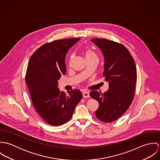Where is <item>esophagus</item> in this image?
<instances>
[{
  "instance_id": "1",
  "label": "esophagus",
  "mask_w": 160,
  "mask_h": 160,
  "mask_svg": "<svg viewBox=\"0 0 160 160\" xmlns=\"http://www.w3.org/2000/svg\"><path fill=\"white\" fill-rule=\"evenodd\" d=\"M82 95L84 98H89L90 97L89 95V92L84 91L82 92Z\"/></svg>"
}]
</instances>
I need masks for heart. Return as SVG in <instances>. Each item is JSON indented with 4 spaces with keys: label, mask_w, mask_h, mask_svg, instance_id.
Instances as JSON below:
<instances>
[{
    "label": "heart",
    "mask_w": 160,
    "mask_h": 160,
    "mask_svg": "<svg viewBox=\"0 0 160 160\" xmlns=\"http://www.w3.org/2000/svg\"><path fill=\"white\" fill-rule=\"evenodd\" d=\"M85 55H86V60L88 59H91V58H97L98 59L97 55L95 53V52L92 50L91 48H86L85 49ZM73 58V55H71L70 57V62L72 61Z\"/></svg>",
    "instance_id": "b5f03b06"
}]
</instances>
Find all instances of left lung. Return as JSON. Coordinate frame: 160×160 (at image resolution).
Segmentation results:
<instances>
[{
    "instance_id": "left-lung-1",
    "label": "left lung",
    "mask_w": 160,
    "mask_h": 160,
    "mask_svg": "<svg viewBox=\"0 0 160 160\" xmlns=\"http://www.w3.org/2000/svg\"><path fill=\"white\" fill-rule=\"evenodd\" d=\"M104 57L103 76L109 89L103 93L92 91L90 95L99 103L95 115L98 119L111 122L118 119L131 105L137 81V69L133 57L122 44L104 39L91 40Z\"/></svg>"
}]
</instances>
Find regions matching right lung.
Instances as JSON below:
<instances>
[{"label": "right lung", "instance_id": "1", "mask_svg": "<svg viewBox=\"0 0 160 160\" xmlns=\"http://www.w3.org/2000/svg\"><path fill=\"white\" fill-rule=\"evenodd\" d=\"M79 38L57 40L36 50L30 58L26 82L36 111L50 125L60 126L71 118L82 98L78 89L60 91L58 80L67 72L65 56Z\"/></svg>", "mask_w": 160, "mask_h": 160}]
</instances>
